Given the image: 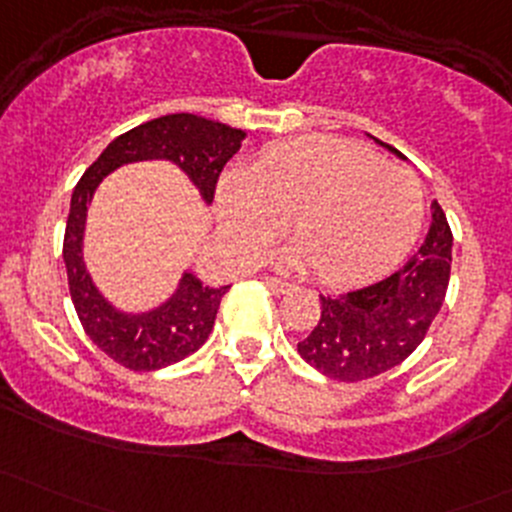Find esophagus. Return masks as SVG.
Wrapping results in <instances>:
<instances>
[{
    "label": "esophagus",
    "mask_w": 512,
    "mask_h": 512,
    "mask_svg": "<svg viewBox=\"0 0 512 512\" xmlns=\"http://www.w3.org/2000/svg\"><path fill=\"white\" fill-rule=\"evenodd\" d=\"M267 285H270L272 289H275V292H289V282H285V280H280V277H270V280H267Z\"/></svg>",
    "instance_id": "esophagus-1"
}]
</instances>
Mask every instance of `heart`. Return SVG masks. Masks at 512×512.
<instances>
[{
	"mask_svg": "<svg viewBox=\"0 0 512 512\" xmlns=\"http://www.w3.org/2000/svg\"><path fill=\"white\" fill-rule=\"evenodd\" d=\"M220 225L232 250L257 257L287 230L292 265L327 285H359L389 272L423 225V188L414 173L332 136L277 143L247 173L218 188Z\"/></svg>",
	"mask_w": 512,
	"mask_h": 512,
	"instance_id": "obj_1",
	"label": "heart"
}]
</instances>
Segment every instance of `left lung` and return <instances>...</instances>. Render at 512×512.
I'll use <instances>...</instances> for the list:
<instances>
[{
    "label": "left lung",
    "instance_id": "1",
    "mask_svg": "<svg viewBox=\"0 0 512 512\" xmlns=\"http://www.w3.org/2000/svg\"><path fill=\"white\" fill-rule=\"evenodd\" d=\"M431 210L426 240L394 275L337 297L319 294L322 314L297 344L309 366L352 384L384 374L416 352L451 280L453 232L436 200Z\"/></svg>",
    "mask_w": 512,
    "mask_h": 512
}]
</instances>
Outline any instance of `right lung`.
<instances>
[{
  "label": "right lung",
  "mask_w": 512,
  "mask_h": 512,
  "mask_svg": "<svg viewBox=\"0 0 512 512\" xmlns=\"http://www.w3.org/2000/svg\"><path fill=\"white\" fill-rule=\"evenodd\" d=\"M242 138L245 131L240 128L195 113H170L141 123L108 143L106 151L76 183L64 232L71 302L91 342L116 364L131 371H153L198 352L213 332L220 299L230 285L210 287L193 272H185L173 297L158 309L143 314H123L113 309L91 282L81 255L86 210L94 190L118 165L165 158L173 160L198 185L205 203H213L220 173L227 160L240 151Z\"/></svg>",
  "instance_id": "1"
}]
</instances>
